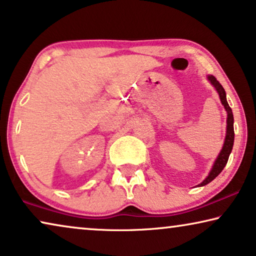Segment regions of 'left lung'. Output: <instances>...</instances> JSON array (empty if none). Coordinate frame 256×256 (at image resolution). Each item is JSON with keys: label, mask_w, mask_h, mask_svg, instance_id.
Wrapping results in <instances>:
<instances>
[{"label": "left lung", "mask_w": 256, "mask_h": 256, "mask_svg": "<svg viewBox=\"0 0 256 256\" xmlns=\"http://www.w3.org/2000/svg\"><path fill=\"white\" fill-rule=\"evenodd\" d=\"M208 79H209V82L212 84L214 87H215L216 90L218 92L220 102H222V104L224 106V108H226V112H228V120H226L228 126H226V141H224V146L222 148V150H220V152L218 158H216L215 163H214V166H212V169L210 171V174H209L208 177L206 178L198 186H204V185L209 184V182L214 180V179H215L220 172H222L224 166H226V163H228V156H230V152L232 150V147H234V114H232V110H231L230 106H228V101H226V90H224L223 86L220 85V84L218 82V80L214 77V76H208Z\"/></svg>", "instance_id": "obj_1"}]
</instances>
